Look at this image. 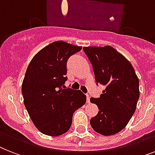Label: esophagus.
<instances>
[{"label":"esophagus","instance_id":"obj_1","mask_svg":"<svg viewBox=\"0 0 155 155\" xmlns=\"http://www.w3.org/2000/svg\"><path fill=\"white\" fill-rule=\"evenodd\" d=\"M86 102L87 103L90 102V97H89V95H86Z\"/></svg>","mask_w":155,"mask_h":155}]
</instances>
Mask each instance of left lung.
Returning <instances> with one entry per match:
<instances>
[{"label": "left lung", "mask_w": 155, "mask_h": 155, "mask_svg": "<svg viewBox=\"0 0 155 155\" xmlns=\"http://www.w3.org/2000/svg\"><path fill=\"white\" fill-rule=\"evenodd\" d=\"M83 51L92 64L96 84L105 86L100 97L90 98L99 109L90 124L101 135H115L135 113L139 98L138 77L128 60L113 47H88Z\"/></svg>", "instance_id": "obj_1"}]
</instances>
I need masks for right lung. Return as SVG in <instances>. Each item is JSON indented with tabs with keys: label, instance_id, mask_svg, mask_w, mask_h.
<instances>
[{
	"label": "right lung",
	"instance_id": "obj_1",
	"mask_svg": "<svg viewBox=\"0 0 155 155\" xmlns=\"http://www.w3.org/2000/svg\"><path fill=\"white\" fill-rule=\"evenodd\" d=\"M81 48L56 41L38 52L28 66L22 84L24 103L35 126L44 135L66 133L74 112L86 102L82 92L64 85L69 58Z\"/></svg>",
	"mask_w": 155,
	"mask_h": 155
}]
</instances>
